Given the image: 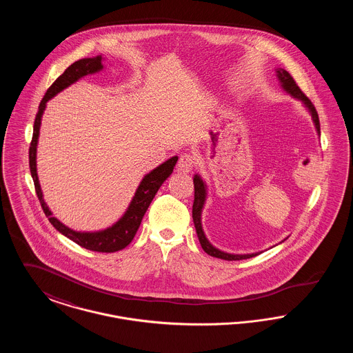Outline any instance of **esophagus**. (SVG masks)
I'll return each mask as SVG.
<instances>
[{"label": "esophagus", "instance_id": "1", "mask_svg": "<svg viewBox=\"0 0 353 353\" xmlns=\"http://www.w3.org/2000/svg\"><path fill=\"white\" fill-rule=\"evenodd\" d=\"M194 167V160L190 154H181L180 159H179V163H177V170L180 172H184V173H189L192 172V169Z\"/></svg>", "mask_w": 353, "mask_h": 353}]
</instances>
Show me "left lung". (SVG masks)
Masks as SVG:
<instances>
[{
    "instance_id": "1",
    "label": "left lung",
    "mask_w": 353,
    "mask_h": 353,
    "mask_svg": "<svg viewBox=\"0 0 353 353\" xmlns=\"http://www.w3.org/2000/svg\"><path fill=\"white\" fill-rule=\"evenodd\" d=\"M275 72H276V78H278V81L281 83V87L283 88V91L287 92L288 95H291L292 98H295L296 101H302V104L305 107V110L310 112L312 121H314V125H315V130H316V132L320 136L319 117H318V112H316L314 104L303 94L301 88L298 87V84L295 83L294 78L285 71V68H275ZM193 183H194V202H193L192 217H193L194 228H196L197 236H199V241L201 243L203 252L209 254V255H212V256L219 258V259H225V261H241V259H248V258H252V256L261 254L262 252H252V254H230V252L219 250V249H217L216 246H213L209 242V239L206 238L205 232L202 229L201 221L202 210H203L206 197H208V186H206V183L202 180L200 174H194Z\"/></svg>"
}]
</instances>
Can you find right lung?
I'll return each mask as SVG.
<instances>
[{
    "label": "right lung",
    "mask_w": 353,
    "mask_h": 353,
    "mask_svg": "<svg viewBox=\"0 0 353 353\" xmlns=\"http://www.w3.org/2000/svg\"><path fill=\"white\" fill-rule=\"evenodd\" d=\"M103 61H104V58L101 55L79 59V61L74 62L71 66H68L66 71L61 77H58L57 81L49 87L43 99L41 101V104L38 107V112H37L35 120H34L33 139H32V144H30V150H29V164H30V173L33 177L38 200L41 202V206H42L46 217L50 221L51 225L61 234L68 236V239H71L72 242L78 243L79 246H82L87 250L115 252L124 249L125 246H128L131 243L154 194L157 193V190L160 189L163 183L172 174L179 157L173 156L167 161H164L163 164H160L159 167L151 170L150 173H147L137 186L134 196L130 202L127 210L124 212V214L110 228L98 230V232H77V230L70 229L59 219L52 217V212L43 200V193H42L41 184L38 180V173H37V145H38L41 121H42L43 112L46 110V103L50 101L51 98H54L57 94H59L61 91L68 88V85L78 82L85 75L97 74L101 71L104 68L101 63Z\"/></svg>",
    "instance_id": "obj_1"
}]
</instances>
